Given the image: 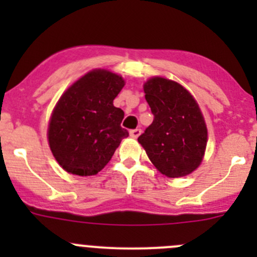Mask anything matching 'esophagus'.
Listing matches in <instances>:
<instances>
[{
	"label": "esophagus",
	"mask_w": 257,
	"mask_h": 257,
	"mask_svg": "<svg viewBox=\"0 0 257 257\" xmlns=\"http://www.w3.org/2000/svg\"><path fill=\"white\" fill-rule=\"evenodd\" d=\"M141 134H142V129H133V131L129 132V136H131L132 138H134V139L138 138Z\"/></svg>",
	"instance_id": "1"
}]
</instances>
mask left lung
I'll use <instances>...</instances> for the list:
<instances>
[{
	"instance_id": "left-lung-1",
	"label": "left lung",
	"mask_w": 257,
	"mask_h": 257,
	"mask_svg": "<svg viewBox=\"0 0 257 257\" xmlns=\"http://www.w3.org/2000/svg\"><path fill=\"white\" fill-rule=\"evenodd\" d=\"M153 123L138 138L148 158L168 178H181L200 167L208 128L194 95L180 83L162 76L143 84Z\"/></svg>"
}]
</instances>
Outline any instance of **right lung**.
I'll return each mask as SVG.
<instances>
[{
	"mask_svg": "<svg viewBox=\"0 0 257 257\" xmlns=\"http://www.w3.org/2000/svg\"><path fill=\"white\" fill-rule=\"evenodd\" d=\"M125 80L103 68L87 72L59 97L49 118L47 139L54 159L67 173L95 175L109 163L128 132L124 112L113 100Z\"/></svg>",
	"mask_w": 257,
	"mask_h": 257,
	"instance_id": "obj_1",
	"label": "right lung"
}]
</instances>
